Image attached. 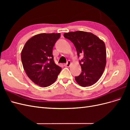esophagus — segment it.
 <instances>
[{
  "instance_id": "1",
  "label": "esophagus",
  "mask_w": 130,
  "mask_h": 130,
  "mask_svg": "<svg viewBox=\"0 0 130 130\" xmlns=\"http://www.w3.org/2000/svg\"><path fill=\"white\" fill-rule=\"evenodd\" d=\"M71 64H72L71 62H70V61H68L67 62V63L64 64V66L67 67H69L70 66V65H71Z\"/></svg>"
}]
</instances>
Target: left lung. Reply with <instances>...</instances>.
Wrapping results in <instances>:
<instances>
[{
    "label": "left lung",
    "mask_w": 130,
    "mask_h": 130,
    "mask_svg": "<svg viewBox=\"0 0 130 130\" xmlns=\"http://www.w3.org/2000/svg\"><path fill=\"white\" fill-rule=\"evenodd\" d=\"M64 37L73 42L77 52L84 58L80 61L81 73L75 79L82 87L92 86L103 75L106 64L105 43L89 32L76 31L64 34Z\"/></svg>",
    "instance_id": "8db88e82"
}]
</instances>
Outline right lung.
Returning <instances> with one entry per match:
<instances>
[{
    "label": "right lung",
    "mask_w": 130,
    "mask_h": 130,
    "mask_svg": "<svg viewBox=\"0 0 130 130\" xmlns=\"http://www.w3.org/2000/svg\"><path fill=\"white\" fill-rule=\"evenodd\" d=\"M60 33H42L30 38L21 53L23 68L35 84L46 87L54 83L62 68L55 64L53 55L55 43Z\"/></svg>",
    "instance_id": "1"
}]
</instances>
